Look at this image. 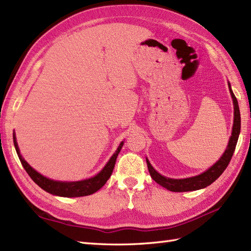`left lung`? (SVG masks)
<instances>
[{
  "mask_svg": "<svg viewBox=\"0 0 251 251\" xmlns=\"http://www.w3.org/2000/svg\"><path fill=\"white\" fill-rule=\"evenodd\" d=\"M228 86L230 89L231 96H232V100H233L234 121H233L232 133H231L226 151L224 152V155L221 157V159L218 160L214 165H212L208 171H205L204 173H202V174L198 176L185 178V179H171V178H166L162 175H160L159 173H157L155 170H153L149 160L146 159L147 168H149L151 178L157 183L162 185L163 188L168 189L172 192H188V191L203 189L205 187H208V185H210L212 182H214L216 179L223 174V172L226 170L231 158L233 156L237 140H239V134L241 131V114H240L239 104H237V100L235 98V95L233 94L232 90H231L230 83H228Z\"/></svg>",
  "mask_w": 251,
  "mask_h": 251,
  "instance_id": "1",
  "label": "left lung"
}]
</instances>
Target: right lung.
<instances>
[{
  "instance_id": "add662e5",
  "label": "right lung",
  "mask_w": 251,
  "mask_h": 251,
  "mask_svg": "<svg viewBox=\"0 0 251 251\" xmlns=\"http://www.w3.org/2000/svg\"><path fill=\"white\" fill-rule=\"evenodd\" d=\"M14 143H15V147H16L19 159H20L23 168L27 172L29 177L44 191H47L48 193H50V194L53 195L62 196V197L87 196V195L93 194V193H95L96 191H99L102 185L107 182L108 179L110 178L112 171L114 169L115 161H117V157L122 149V146L124 144V142H121L117 151L113 153V156L110 158V160H109L105 168L102 169L101 172L99 173L96 176L90 179H86V180H81V181L61 182V181L50 180V179L42 176L41 174H39V173L36 172L33 168H31L26 161H25V160L22 158V156L20 155V151H19V147L17 144L15 134H14Z\"/></svg>"
}]
</instances>
